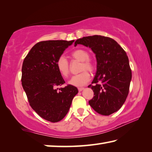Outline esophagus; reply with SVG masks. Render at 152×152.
Segmentation results:
<instances>
[{
  "label": "esophagus",
  "instance_id": "obj_1",
  "mask_svg": "<svg viewBox=\"0 0 152 152\" xmlns=\"http://www.w3.org/2000/svg\"><path fill=\"white\" fill-rule=\"evenodd\" d=\"M84 90V88H78V91L79 92H81L82 91H83Z\"/></svg>",
  "mask_w": 152,
  "mask_h": 152
}]
</instances>
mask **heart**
Returning <instances> with one entry per match:
<instances>
[{
  "label": "heart",
  "instance_id": "1",
  "mask_svg": "<svg viewBox=\"0 0 152 152\" xmlns=\"http://www.w3.org/2000/svg\"><path fill=\"white\" fill-rule=\"evenodd\" d=\"M74 60L81 61L80 71L82 72L77 75L72 77L68 83L72 86L80 87L86 84L91 80V74L88 72H92L95 69L94 64L90 58L88 51L78 49L72 53ZM56 68L61 76L64 78L68 77L70 74V64L67 58L64 55L60 56L56 61Z\"/></svg>",
  "mask_w": 152,
  "mask_h": 152
}]
</instances>
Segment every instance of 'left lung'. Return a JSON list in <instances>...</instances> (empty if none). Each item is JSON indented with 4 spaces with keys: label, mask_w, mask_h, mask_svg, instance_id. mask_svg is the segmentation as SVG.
Segmentation results:
<instances>
[{
    "label": "left lung",
    "mask_w": 152,
    "mask_h": 152,
    "mask_svg": "<svg viewBox=\"0 0 152 152\" xmlns=\"http://www.w3.org/2000/svg\"><path fill=\"white\" fill-rule=\"evenodd\" d=\"M82 44L91 48L96 55V72L89 85L94 97L88 101L95 111L110 115L124 104L132 80V70L125 50L111 38L92 35L77 39L74 45Z\"/></svg>",
    "instance_id": "obj_1"
}]
</instances>
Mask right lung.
I'll use <instances>...</instances> for the list:
<instances>
[{"mask_svg":"<svg viewBox=\"0 0 152 152\" xmlns=\"http://www.w3.org/2000/svg\"><path fill=\"white\" fill-rule=\"evenodd\" d=\"M74 40L38 42L31 49L22 66V86L32 109L43 119L56 123L68 113L78 91L65 83L56 68V61Z\"/></svg>","mask_w":152,"mask_h":152,"instance_id":"add662e5","label":"right lung"}]
</instances>
